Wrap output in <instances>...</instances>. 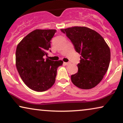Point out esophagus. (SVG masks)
<instances>
[{
    "instance_id": "34e87169",
    "label": "esophagus",
    "mask_w": 123,
    "mask_h": 123,
    "mask_svg": "<svg viewBox=\"0 0 123 123\" xmlns=\"http://www.w3.org/2000/svg\"><path fill=\"white\" fill-rule=\"evenodd\" d=\"M64 64L66 65H68L70 64V62H64Z\"/></svg>"
}]
</instances>
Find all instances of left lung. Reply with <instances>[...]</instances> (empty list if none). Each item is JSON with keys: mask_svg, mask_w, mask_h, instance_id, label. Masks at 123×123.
<instances>
[{"mask_svg": "<svg viewBox=\"0 0 123 123\" xmlns=\"http://www.w3.org/2000/svg\"><path fill=\"white\" fill-rule=\"evenodd\" d=\"M73 43L75 51L80 54L78 70L71 75L72 83L77 87L88 90L97 86L108 69L110 50L104 38L90 28L73 27L61 29Z\"/></svg>", "mask_w": 123, "mask_h": 123, "instance_id": "1", "label": "left lung"}]
</instances>
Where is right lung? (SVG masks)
I'll return each instance as SVG.
<instances>
[{"label":"right lung","mask_w":123,"mask_h":123,"mask_svg":"<svg viewBox=\"0 0 123 123\" xmlns=\"http://www.w3.org/2000/svg\"><path fill=\"white\" fill-rule=\"evenodd\" d=\"M55 30H36L30 32L17 45L16 64L19 74L30 88L45 91L55 83L57 69L63 64L62 60L43 59L51 52V38Z\"/></svg>","instance_id":"add662e5"}]
</instances>
